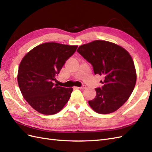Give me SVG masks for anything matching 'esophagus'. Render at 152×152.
I'll list each match as a JSON object with an SVG mask.
<instances>
[{
  "label": "esophagus",
  "mask_w": 152,
  "mask_h": 152,
  "mask_svg": "<svg viewBox=\"0 0 152 152\" xmlns=\"http://www.w3.org/2000/svg\"><path fill=\"white\" fill-rule=\"evenodd\" d=\"M80 89H85V88H86V86H85V85H82V86H81V87H79Z\"/></svg>",
  "instance_id": "34e87169"
}]
</instances>
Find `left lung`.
Listing matches in <instances>:
<instances>
[{
  "instance_id": "left-lung-1",
  "label": "left lung",
  "mask_w": 152,
  "mask_h": 152,
  "mask_svg": "<svg viewBox=\"0 0 152 152\" xmlns=\"http://www.w3.org/2000/svg\"><path fill=\"white\" fill-rule=\"evenodd\" d=\"M77 51L93 67L95 75L104 76L102 88H96V98L89 105L98 114L117 110L129 98L135 87L136 71L126 50L114 43L95 40L80 46Z\"/></svg>"
}]
</instances>
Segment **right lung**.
I'll use <instances>...</instances> for the list:
<instances>
[{"mask_svg": "<svg viewBox=\"0 0 152 152\" xmlns=\"http://www.w3.org/2000/svg\"><path fill=\"white\" fill-rule=\"evenodd\" d=\"M77 45L48 42L31 50L19 65L17 80L24 98L39 113L59 112L67 103L73 88L53 82Z\"/></svg>", "mask_w": 152, "mask_h": 152, "instance_id": "add662e5", "label": "right lung"}]
</instances>
